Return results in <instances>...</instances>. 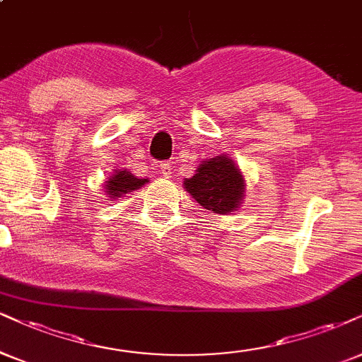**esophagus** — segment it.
<instances>
[{
    "mask_svg": "<svg viewBox=\"0 0 362 362\" xmlns=\"http://www.w3.org/2000/svg\"><path fill=\"white\" fill-rule=\"evenodd\" d=\"M159 173L163 174L164 177H169V174H171V164H169V163H160L159 164Z\"/></svg>",
    "mask_w": 362,
    "mask_h": 362,
    "instance_id": "esophagus-1",
    "label": "esophagus"
}]
</instances>
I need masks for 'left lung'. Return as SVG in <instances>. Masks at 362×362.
Instances as JSON below:
<instances>
[{
    "label": "left lung",
    "mask_w": 362,
    "mask_h": 362,
    "mask_svg": "<svg viewBox=\"0 0 362 362\" xmlns=\"http://www.w3.org/2000/svg\"><path fill=\"white\" fill-rule=\"evenodd\" d=\"M185 188L203 208L218 215H226L240 206L245 181L228 156H216L203 160L194 176L185 181Z\"/></svg>",
    "instance_id": "1"
}]
</instances>
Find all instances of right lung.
Returning <instances> with one entry per match:
<instances>
[{
  "label": "right lung",
  "mask_w": 362,
  "mask_h": 362,
  "mask_svg": "<svg viewBox=\"0 0 362 362\" xmlns=\"http://www.w3.org/2000/svg\"><path fill=\"white\" fill-rule=\"evenodd\" d=\"M147 180H139V177L132 176V173L129 171H115V174L107 181V194H110L109 198H120L122 194L131 193L132 189L141 188L142 185H146Z\"/></svg>",
  "instance_id": "obj_1"
}]
</instances>
